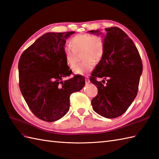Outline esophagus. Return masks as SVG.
Listing matches in <instances>:
<instances>
[{
    "mask_svg": "<svg viewBox=\"0 0 159 159\" xmlns=\"http://www.w3.org/2000/svg\"><path fill=\"white\" fill-rule=\"evenodd\" d=\"M85 83H86L87 84L90 83V81H89V79H88V78H86V79H85Z\"/></svg>",
    "mask_w": 159,
    "mask_h": 159,
    "instance_id": "34e87169",
    "label": "esophagus"
}]
</instances>
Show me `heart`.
Returning <instances> with one entry per match:
<instances>
[{
  "mask_svg": "<svg viewBox=\"0 0 159 159\" xmlns=\"http://www.w3.org/2000/svg\"><path fill=\"white\" fill-rule=\"evenodd\" d=\"M70 47L64 48V57L67 66L73 68L75 65L77 55L82 52V59L84 61L74 69L76 74H85L89 72L95 61L99 62L102 59L104 53V43L102 38L92 34H78L70 39Z\"/></svg>",
  "mask_w": 159,
  "mask_h": 159,
  "instance_id": "heart-1",
  "label": "heart"
}]
</instances>
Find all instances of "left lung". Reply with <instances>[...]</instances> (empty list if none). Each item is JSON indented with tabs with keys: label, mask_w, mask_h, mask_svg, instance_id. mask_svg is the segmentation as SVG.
Here are the masks:
<instances>
[{
	"label": "left lung",
	"mask_w": 159,
	"mask_h": 159,
	"mask_svg": "<svg viewBox=\"0 0 159 159\" xmlns=\"http://www.w3.org/2000/svg\"><path fill=\"white\" fill-rule=\"evenodd\" d=\"M104 53L91 75L90 81L98 88L92 100L93 111L106 118H116L126 112L135 98L143 71L139 51L126 33L118 27L105 29ZM91 33L99 35V30ZM104 77L105 86L98 82Z\"/></svg>",
	"instance_id": "1"
}]
</instances>
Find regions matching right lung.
<instances>
[{"instance_id": "right-lung-1", "label": "right lung", "mask_w": 159, "mask_h": 159, "mask_svg": "<svg viewBox=\"0 0 159 159\" xmlns=\"http://www.w3.org/2000/svg\"><path fill=\"white\" fill-rule=\"evenodd\" d=\"M74 33H47L20 56V89L30 110L42 120L52 122L65 116L70 109V95L85 84L81 75L63 81L72 74L63 50L66 39Z\"/></svg>"}]
</instances>
